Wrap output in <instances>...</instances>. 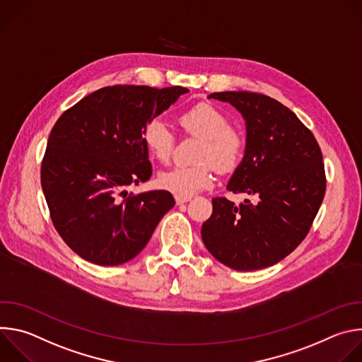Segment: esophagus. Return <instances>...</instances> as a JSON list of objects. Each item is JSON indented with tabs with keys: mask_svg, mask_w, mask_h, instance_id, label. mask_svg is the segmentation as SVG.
<instances>
[{
	"mask_svg": "<svg viewBox=\"0 0 362 362\" xmlns=\"http://www.w3.org/2000/svg\"><path fill=\"white\" fill-rule=\"evenodd\" d=\"M190 199H192V196H180V194H176V196H175V200H176L177 204L186 203V202H189Z\"/></svg>",
	"mask_w": 362,
	"mask_h": 362,
	"instance_id": "34e87169",
	"label": "esophagus"
}]
</instances>
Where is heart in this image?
I'll return each mask as SVG.
<instances>
[{"instance_id": "b5f03b06", "label": "heart", "mask_w": 362, "mask_h": 362, "mask_svg": "<svg viewBox=\"0 0 362 362\" xmlns=\"http://www.w3.org/2000/svg\"><path fill=\"white\" fill-rule=\"evenodd\" d=\"M179 124L187 134L202 139L193 166H176L162 172L158 183L162 189L180 196H192L214 183V168L221 173L233 172L245 156L246 141L240 130L230 126L229 117L209 103L186 110L179 116ZM141 140L150 156L166 163L173 151L176 136L160 117L151 119L141 132Z\"/></svg>"}]
</instances>
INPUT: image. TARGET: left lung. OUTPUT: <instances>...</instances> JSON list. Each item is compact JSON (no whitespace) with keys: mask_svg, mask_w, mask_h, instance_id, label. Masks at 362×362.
Wrapping results in <instances>:
<instances>
[{"mask_svg":"<svg viewBox=\"0 0 362 362\" xmlns=\"http://www.w3.org/2000/svg\"><path fill=\"white\" fill-rule=\"evenodd\" d=\"M246 122V148L228 190L256 202L239 206L214 197L212 216L202 225L212 256L236 271L272 267L308 235L325 196L322 153L293 112L269 95L250 91L212 93Z\"/></svg>","mask_w":362,"mask_h":362,"instance_id":"8db88e82","label":"left lung"}]
</instances>
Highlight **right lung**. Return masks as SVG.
Here are the masks:
<instances>
[{"label": "right lung", "instance_id": "right-lung-1", "mask_svg": "<svg viewBox=\"0 0 362 362\" xmlns=\"http://www.w3.org/2000/svg\"><path fill=\"white\" fill-rule=\"evenodd\" d=\"M189 90L180 86H109L56 122L41 163V187L53 225L83 259L115 267L139 255L173 208L168 190L127 187L150 179L141 132Z\"/></svg>", "mask_w": 362, "mask_h": 362}]
</instances>
